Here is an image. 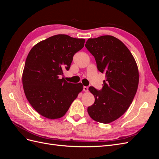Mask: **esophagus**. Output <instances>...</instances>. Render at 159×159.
Wrapping results in <instances>:
<instances>
[{
  "instance_id": "obj_1",
  "label": "esophagus",
  "mask_w": 159,
  "mask_h": 159,
  "mask_svg": "<svg viewBox=\"0 0 159 159\" xmlns=\"http://www.w3.org/2000/svg\"><path fill=\"white\" fill-rule=\"evenodd\" d=\"M83 89L84 91H85V92H87V91H88V86H84Z\"/></svg>"
}]
</instances>
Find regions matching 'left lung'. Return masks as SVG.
<instances>
[{
	"label": "left lung",
	"instance_id": "1",
	"mask_svg": "<svg viewBox=\"0 0 159 159\" xmlns=\"http://www.w3.org/2000/svg\"><path fill=\"white\" fill-rule=\"evenodd\" d=\"M85 46L106 78L101 90L89 88L95 102L88 112L94 121L109 123L123 115L133 102L139 84L137 65L127 47L114 36L89 38Z\"/></svg>",
	"mask_w": 159,
	"mask_h": 159
}]
</instances>
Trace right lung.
Masks as SVG:
<instances>
[{"label":"right lung","mask_w":159,"mask_h":159,"mask_svg":"<svg viewBox=\"0 0 159 159\" xmlns=\"http://www.w3.org/2000/svg\"><path fill=\"white\" fill-rule=\"evenodd\" d=\"M84 43V38L57 34L38 42L28 54L22 74L24 91L32 107L44 117H63L82 91L81 83L61 78Z\"/></svg>","instance_id":"obj_1"}]
</instances>
